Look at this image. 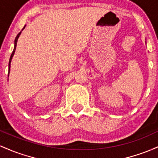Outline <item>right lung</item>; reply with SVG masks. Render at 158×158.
<instances>
[{
  "instance_id": "1",
  "label": "right lung",
  "mask_w": 158,
  "mask_h": 158,
  "mask_svg": "<svg viewBox=\"0 0 158 158\" xmlns=\"http://www.w3.org/2000/svg\"><path fill=\"white\" fill-rule=\"evenodd\" d=\"M24 27H25V26H24V27H23L22 31H23V30H24ZM22 31H21L20 33H19V34L17 35V36L15 37V42H14V49H13V51H12V53L11 56H10V61H9V73H8V77H9V74H10V63H11V61H12V56H13L14 54H15V48H16V45H17L18 39H19V36H20V34H21V33H22Z\"/></svg>"
}]
</instances>
